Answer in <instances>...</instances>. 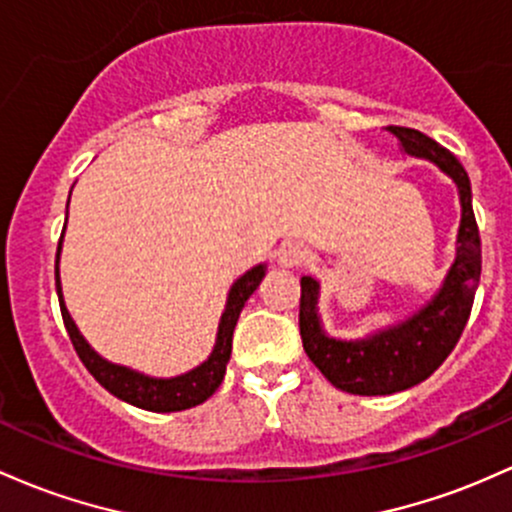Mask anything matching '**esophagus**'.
<instances>
[{"label":"esophagus","instance_id":"esophagus-1","mask_svg":"<svg viewBox=\"0 0 512 512\" xmlns=\"http://www.w3.org/2000/svg\"><path fill=\"white\" fill-rule=\"evenodd\" d=\"M304 258H307V251H304L302 244H295V241H287V244L280 246L278 254H275V261H278V266L285 268V271L300 268Z\"/></svg>","mask_w":512,"mask_h":512}]
</instances>
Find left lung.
<instances>
[{
  "label": "left lung",
  "instance_id": "8db88e82",
  "mask_svg": "<svg viewBox=\"0 0 512 512\" xmlns=\"http://www.w3.org/2000/svg\"><path fill=\"white\" fill-rule=\"evenodd\" d=\"M396 137L406 157L438 166L455 183L459 195V229L455 261L428 300L406 317L367 331L358 338H338L324 329L319 314L321 283L312 273L302 275L300 336L304 353L321 375L341 392L387 396L428 380L457 346L481 275V241L472 208V183L452 152L433 137L411 128H384Z\"/></svg>",
  "mask_w": 512,
  "mask_h": 512
}]
</instances>
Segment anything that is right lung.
<instances>
[{
  "instance_id": "1",
  "label": "right lung",
  "mask_w": 512,
  "mask_h": 512,
  "mask_svg": "<svg viewBox=\"0 0 512 512\" xmlns=\"http://www.w3.org/2000/svg\"><path fill=\"white\" fill-rule=\"evenodd\" d=\"M72 195V191H70ZM67 208H70V200H67ZM67 229V222H65ZM65 229H62L60 244H57V256H55V287L57 297H60V309L62 319H65V329L70 333V341L74 350H77L79 360H82L86 370L94 375V380L101 384L106 392L118 396L125 404L137 406V409L154 411V413H171V411H186L193 406L208 401L212 394L217 392L222 380H225L229 355H232V333L237 326L241 309H244L246 300L256 292V287L261 285V280L266 278V263H258V266L249 268L244 275H239L234 280L232 287L227 292L225 309H222L220 324H217V336L215 346H212L210 355L200 365H195L193 370L181 372L174 377H154L145 375L140 370H132L128 365H118L106 360L103 355L96 353L91 348V343L86 341L84 333L79 331V326L74 324L70 309L65 304V295H62V280H60V254H62V241H65Z\"/></svg>"
}]
</instances>
